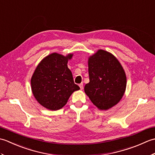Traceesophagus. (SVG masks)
Instances as JSON below:
<instances>
[{
    "instance_id": "34e87169",
    "label": "esophagus",
    "mask_w": 155,
    "mask_h": 155,
    "mask_svg": "<svg viewBox=\"0 0 155 155\" xmlns=\"http://www.w3.org/2000/svg\"><path fill=\"white\" fill-rule=\"evenodd\" d=\"M79 87H80V88L82 90L83 89V83H81L79 84Z\"/></svg>"
}]
</instances>
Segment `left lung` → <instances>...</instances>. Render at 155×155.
Wrapping results in <instances>:
<instances>
[{"mask_svg": "<svg viewBox=\"0 0 155 155\" xmlns=\"http://www.w3.org/2000/svg\"><path fill=\"white\" fill-rule=\"evenodd\" d=\"M89 83L84 92L95 106L107 110L120 101L127 86L125 72L114 56L99 50L88 59Z\"/></svg>", "mask_w": 155, "mask_h": 155, "instance_id": "left-lung-1", "label": "left lung"}]
</instances>
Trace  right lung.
Here are the masks:
<instances>
[{"instance_id":"right-lung-1","label":"right lung","mask_w":155,"mask_h":155,"mask_svg":"<svg viewBox=\"0 0 155 155\" xmlns=\"http://www.w3.org/2000/svg\"><path fill=\"white\" fill-rule=\"evenodd\" d=\"M72 54L64 57L57 53L47 56L39 64L31 78L32 91L42 106L57 110L67 104L71 94L80 89L74 84L67 67Z\"/></svg>"}]
</instances>
